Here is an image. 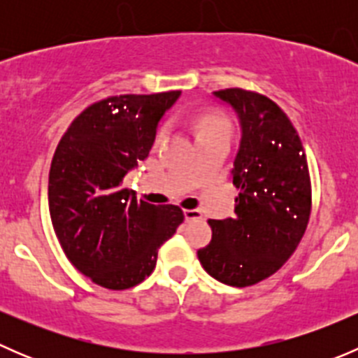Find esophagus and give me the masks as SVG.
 I'll use <instances>...</instances> for the list:
<instances>
[{"label":"esophagus","instance_id":"1","mask_svg":"<svg viewBox=\"0 0 358 358\" xmlns=\"http://www.w3.org/2000/svg\"><path fill=\"white\" fill-rule=\"evenodd\" d=\"M183 215H185L187 222H192V220H201L202 218L199 209H185V211H183Z\"/></svg>","mask_w":358,"mask_h":358}]
</instances>
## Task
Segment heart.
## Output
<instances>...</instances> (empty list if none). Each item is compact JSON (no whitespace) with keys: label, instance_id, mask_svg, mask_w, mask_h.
Listing matches in <instances>:
<instances>
[{"label":"heart","instance_id":"b5f03b06","mask_svg":"<svg viewBox=\"0 0 358 358\" xmlns=\"http://www.w3.org/2000/svg\"><path fill=\"white\" fill-rule=\"evenodd\" d=\"M196 133H197V138L206 135H229V128H227V122L223 119L216 117V115H202V117L197 121L196 124ZM164 135V129H161L159 133V138Z\"/></svg>","mask_w":358,"mask_h":358}]
</instances>
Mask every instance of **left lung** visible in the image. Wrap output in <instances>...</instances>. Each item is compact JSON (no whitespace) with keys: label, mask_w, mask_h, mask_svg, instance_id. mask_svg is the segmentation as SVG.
Here are the masks:
<instances>
[{"label":"left lung","mask_w":358,"mask_h":358,"mask_svg":"<svg viewBox=\"0 0 358 358\" xmlns=\"http://www.w3.org/2000/svg\"><path fill=\"white\" fill-rule=\"evenodd\" d=\"M239 119L234 159L236 216L209 220L211 243L197 251L220 282L246 287L275 273L298 248L310 218L312 187L301 140L284 110L241 88L213 92Z\"/></svg>","instance_id":"1"}]
</instances>
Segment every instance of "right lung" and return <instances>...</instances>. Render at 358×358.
Returning a JSON list of instances; mask_svg holds the SVG:
<instances>
[{"mask_svg": "<svg viewBox=\"0 0 358 358\" xmlns=\"http://www.w3.org/2000/svg\"><path fill=\"white\" fill-rule=\"evenodd\" d=\"M180 92L119 95L72 121L53 156L48 206L69 262L99 286L121 291L156 268L157 251L183 222L178 206L136 199L122 178L149 156Z\"/></svg>", "mask_w": 358, "mask_h": 358, "instance_id": "right-lung-1", "label": "right lung"}]
</instances>
